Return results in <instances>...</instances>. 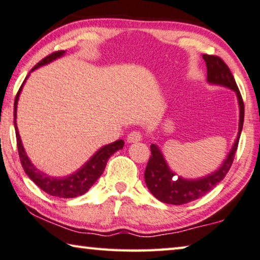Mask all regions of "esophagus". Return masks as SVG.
Wrapping results in <instances>:
<instances>
[{"label":"esophagus","mask_w":260,"mask_h":260,"mask_svg":"<svg viewBox=\"0 0 260 260\" xmlns=\"http://www.w3.org/2000/svg\"><path fill=\"white\" fill-rule=\"evenodd\" d=\"M143 138L142 134L139 133V131H133V133H130L127 135V143H136V142H141Z\"/></svg>","instance_id":"obj_1"}]
</instances>
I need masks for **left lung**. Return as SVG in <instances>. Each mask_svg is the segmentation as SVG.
I'll use <instances>...</instances> for the list:
<instances>
[{"mask_svg": "<svg viewBox=\"0 0 260 260\" xmlns=\"http://www.w3.org/2000/svg\"><path fill=\"white\" fill-rule=\"evenodd\" d=\"M207 66V81L211 85H217L226 87L236 93L239 106V124L238 134L235 139V143L231 147L230 152L223 160L218 169L206 177L198 179H185L177 177L173 171H171L167 165L162 152L157 144H151V157L147 162V166L144 173L146 186L153 197L159 201L170 205L180 206L188 203L194 200L202 198L208 191L214 188L219 181H222L229 172L233 165L235 153H236L239 137L243 129L244 122V103H243L242 95L235 81L234 75L231 74L229 67L221 58L216 55L203 54Z\"/></svg>", "mask_w": 260, "mask_h": 260, "instance_id": "left-lung-1", "label": "left lung"}]
</instances>
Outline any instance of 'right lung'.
Instances as JSON below:
<instances>
[{
    "mask_svg": "<svg viewBox=\"0 0 260 260\" xmlns=\"http://www.w3.org/2000/svg\"><path fill=\"white\" fill-rule=\"evenodd\" d=\"M65 52L66 51L53 52V53L47 55V57L44 58L43 60L39 61L37 65L31 70V72L37 70L38 67L47 65V63L55 60V59L62 57V55L65 54ZM30 73L27 74V77L22 83L21 88H19L17 95H16L15 103H14V125H15V131H16V139H17L18 154H19V159H21V164L24 169V172H25L27 177H29L31 180H32L36 185L39 187V188L43 189L45 193L52 195V197H58V198H63V199L80 197V195L85 194L86 191L88 190L95 182H96L98 179L101 177V174L106 169L108 159L110 158V155H113L115 152H116V151L123 149V146H124V141L118 139L116 142L102 146L101 149L98 150L96 152L91 155L89 160H87V162L83 164L82 167H80L77 172L67 175V177H61V178L50 177V175H47L46 173H43L42 171H39L37 167L31 162V160L25 152V150H24V146L21 141V136H19L18 129H17V122H16L19 95H21L24 83H25L26 79L29 78Z\"/></svg>",
    "mask_w": 260,
    "mask_h": 260,
    "instance_id": "add662e5",
    "label": "right lung"
}]
</instances>
